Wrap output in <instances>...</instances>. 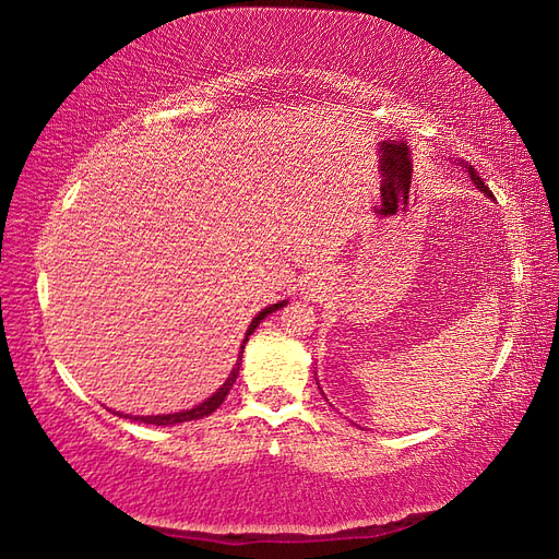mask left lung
Returning <instances> with one entry per match:
<instances>
[{
	"mask_svg": "<svg viewBox=\"0 0 559 559\" xmlns=\"http://www.w3.org/2000/svg\"><path fill=\"white\" fill-rule=\"evenodd\" d=\"M469 178H472V180H474V186H476V188H478V190H484V192H486V194H488V198H492V192H490V190H488V186H484V180H481V178H478V176H476V171H474V168H472V166H469Z\"/></svg>",
	"mask_w": 559,
	"mask_h": 559,
	"instance_id": "1",
	"label": "left lung"
}]
</instances>
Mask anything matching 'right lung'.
Masks as SVG:
<instances>
[{"instance_id":"1","label":"right lung","mask_w":559,"mask_h":559,"mask_svg":"<svg viewBox=\"0 0 559 559\" xmlns=\"http://www.w3.org/2000/svg\"><path fill=\"white\" fill-rule=\"evenodd\" d=\"M281 307H285V300L283 302H278V305H271V307H266V309H262L259 311V314L252 319V323H250V329H248V333H245V341H242V345H240V349H245V343H248V338L250 335L254 333V329L259 326V323H262V319L266 317V314H271V311H276V309H281ZM242 357V355H240ZM238 373H240V359H238V365L233 367V371H230V376L226 379V383L218 388V391L212 395V397H206L202 405H198V407H192V409H186V412H174V414H157V417H131V414H123V412H114V414H119V417H126V419H133V421H142V424H154V426H178V424H186V421H194V419H202V417H210V414L221 405V402L226 400V395L230 393V388H233V383H236V379H238Z\"/></svg>"}]
</instances>
